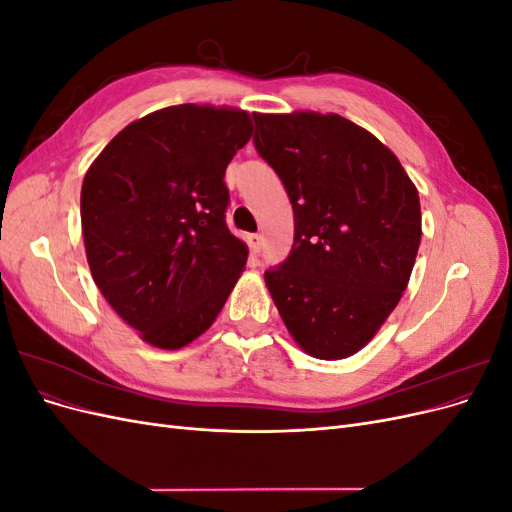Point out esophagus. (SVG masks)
<instances>
[{
  "mask_svg": "<svg viewBox=\"0 0 512 512\" xmlns=\"http://www.w3.org/2000/svg\"><path fill=\"white\" fill-rule=\"evenodd\" d=\"M247 243H250V250L258 254L262 250V245H265V239H262L260 235H250L247 237Z\"/></svg>",
  "mask_w": 512,
  "mask_h": 512,
  "instance_id": "1",
  "label": "esophagus"
}]
</instances>
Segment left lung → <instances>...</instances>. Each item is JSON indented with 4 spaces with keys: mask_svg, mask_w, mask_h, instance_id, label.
I'll list each match as a JSON object with an SVG mask.
<instances>
[{
    "mask_svg": "<svg viewBox=\"0 0 512 512\" xmlns=\"http://www.w3.org/2000/svg\"><path fill=\"white\" fill-rule=\"evenodd\" d=\"M254 145L280 175L294 243L265 284L288 333L314 359L365 348L408 288L421 200L395 153L337 113H254Z\"/></svg>",
    "mask_w": 512,
    "mask_h": 512,
    "instance_id": "obj_1",
    "label": "left lung"
}]
</instances>
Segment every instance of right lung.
Wrapping results in <instances>:
<instances>
[{
  "instance_id": "add662e5",
  "label": "right lung",
  "mask_w": 512,
  "mask_h": 512,
  "mask_svg": "<svg viewBox=\"0 0 512 512\" xmlns=\"http://www.w3.org/2000/svg\"><path fill=\"white\" fill-rule=\"evenodd\" d=\"M252 130L241 108L166 106L123 128L85 173L91 277L153 348L203 335L245 269L250 252L224 220V173Z\"/></svg>"
}]
</instances>
